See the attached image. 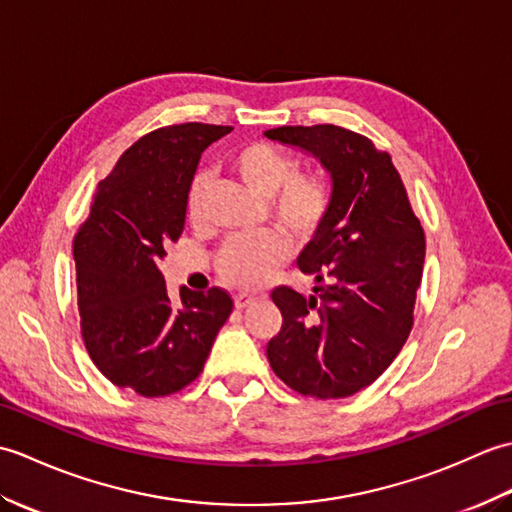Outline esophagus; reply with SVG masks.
I'll return each mask as SVG.
<instances>
[{
  "label": "esophagus",
  "instance_id": "34e87169",
  "mask_svg": "<svg viewBox=\"0 0 512 512\" xmlns=\"http://www.w3.org/2000/svg\"><path fill=\"white\" fill-rule=\"evenodd\" d=\"M253 301H255L253 295H246V292H239V295H235V308H237V310H244V308H248Z\"/></svg>",
  "mask_w": 512,
  "mask_h": 512
}]
</instances>
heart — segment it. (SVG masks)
<instances>
[{"label": "heart", "mask_w": 512, "mask_h": 512, "mask_svg": "<svg viewBox=\"0 0 512 512\" xmlns=\"http://www.w3.org/2000/svg\"><path fill=\"white\" fill-rule=\"evenodd\" d=\"M233 171L250 189L268 195L270 213L297 237L312 235L330 211L332 191L321 173L297 171L295 160L264 140L239 145L231 158ZM206 178L195 173L187 189V217L200 224L204 217ZM290 242L277 228L235 235L217 250L215 268L224 281L239 288L262 284L268 270L281 264Z\"/></svg>", "instance_id": "heart-1"}]
</instances>
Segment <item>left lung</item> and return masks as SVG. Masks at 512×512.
I'll list each match as a JSON object with an SVG mask.
<instances>
[{
    "mask_svg": "<svg viewBox=\"0 0 512 512\" xmlns=\"http://www.w3.org/2000/svg\"><path fill=\"white\" fill-rule=\"evenodd\" d=\"M264 134L308 151L332 176L330 211L297 259L314 295L273 290L284 323L268 341V363L303 396H352L385 372L411 332L424 231L391 156L369 138L336 125Z\"/></svg>",
    "mask_w": 512,
    "mask_h": 512,
    "instance_id": "8db88e82",
    "label": "left lung"
}]
</instances>
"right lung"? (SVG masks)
I'll return each mask as SVG.
<instances>
[{"instance_id":"right-lung-1","label":"right lung","mask_w":512,"mask_h":512,"mask_svg":"<svg viewBox=\"0 0 512 512\" xmlns=\"http://www.w3.org/2000/svg\"><path fill=\"white\" fill-rule=\"evenodd\" d=\"M233 127H160L129 147L99 182L74 235L85 350L116 387L145 398L176 394L204 369L233 299L222 288H180L173 303L160 262L178 242L202 151Z\"/></svg>"}]
</instances>
